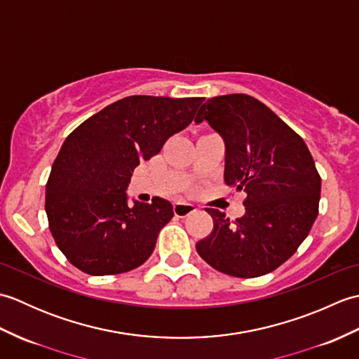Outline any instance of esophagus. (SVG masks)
Returning a JSON list of instances; mask_svg holds the SVG:
<instances>
[{
    "mask_svg": "<svg viewBox=\"0 0 359 359\" xmlns=\"http://www.w3.org/2000/svg\"><path fill=\"white\" fill-rule=\"evenodd\" d=\"M174 215L177 217H187L188 215H191L197 208L196 205L188 203V202H175L174 203Z\"/></svg>",
    "mask_w": 359,
    "mask_h": 359,
    "instance_id": "esophagus-1",
    "label": "esophagus"
}]
</instances>
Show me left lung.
Masks as SVG:
<instances>
[{
  "instance_id": "1",
  "label": "left lung",
  "mask_w": 359,
  "mask_h": 359,
  "mask_svg": "<svg viewBox=\"0 0 359 359\" xmlns=\"http://www.w3.org/2000/svg\"><path fill=\"white\" fill-rule=\"evenodd\" d=\"M203 120L225 142V184L243 189L247 199L245 215L233 224L225 212L205 208L215 225L196 250L217 271L264 276L294 255L318 216L315 160L292 128L247 94L210 98L196 117Z\"/></svg>"
}]
</instances>
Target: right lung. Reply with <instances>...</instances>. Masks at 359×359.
<instances>
[{"label":"right lung","mask_w":359,"mask_h":359,"mask_svg":"<svg viewBox=\"0 0 359 359\" xmlns=\"http://www.w3.org/2000/svg\"><path fill=\"white\" fill-rule=\"evenodd\" d=\"M205 98L131 95L106 106L67 135L46 184V215L57 247L93 276L131 271L151 256L172 205H128L142 160L191 123Z\"/></svg>","instance_id":"1"}]
</instances>
